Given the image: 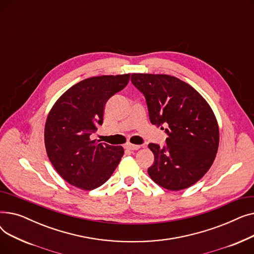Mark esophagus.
Wrapping results in <instances>:
<instances>
[{
  "instance_id": "34e87169",
  "label": "esophagus",
  "mask_w": 254,
  "mask_h": 254,
  "mask_svg": "<svg viewBox=\"0 0 254 254\" xmlns=\"http://www.w3.org/2000/svg\"><path fill=\"white\" fill-rule=\"evenodd\" d=\"M140 147H141L140 145H134L130 143H127L125 145V148L127 150H138V149H140Z\"/></svg>"
}]
</instances>
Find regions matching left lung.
Instances as JSON below:
<instances>
[{
  "mask_svg": "<svg viewBox=\"0 0 254 254\" xmlns=\"http://www.w3.org/2000/svg\"><path fill=\"white\" fill-rule=\"evenodd\" d=\"M130 80L145 97L150 123L168 126L165 146L148 145L154 154L150 178L169 190L190 188L208 172L218 150L219 128L211 107L174 76L134 73Z\"/></svg>",
  "mask_w": 254,
  "mask_h": 254,
  "instance_id": "obj_1",
  "label": "left lung"
}]
</instances>
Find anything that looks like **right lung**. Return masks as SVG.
Here are the masks:
<instances>
[{
  "label": "right lung",
  "mask_w": 254,
  "mask_h": 254,
  "mask_svg": "<svg viewBox=\"0 0 254 254\" xmlns=\"http://www.w3.org/2000/svg\"><path fill=\"white\" fill-rule=\"evenodd\" d=\"M129 81V74L82 80L53 105L44 129L48 158L71 185L95 190L108 180L124 155L122 146L91 140L103 124L104 107Z\"/></svg>",
  "instance_id": "obj_1"
}]
</instances>
